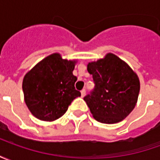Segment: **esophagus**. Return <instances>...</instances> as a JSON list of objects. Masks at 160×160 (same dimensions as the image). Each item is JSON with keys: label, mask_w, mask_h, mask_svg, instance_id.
<instances>
[{"label": "esophagus", "mask_w": 160, "mask_h": 160, "mask_svg": "<svg viewBox=\"0 0 160 160\" xmlns=\"http://www.w3.org/2000/svg\"><path fill=\"white\" fill-rule=\"evenodd\" d=\"M81 92V97H84V96L86 95V90H85V89L81 90V92Z\"/></svg>", "instance_id": "obj_1"}]
</instances>
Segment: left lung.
Here are the masks:
<instances>
[{
    "label": "left lung",
    "instance_id": "left-lung-1",
    "mask_svg": "<svg viewBox=\"0 0 160 160\" xmlns=\"http://www.w3.org/2000/svg\"><path fill=\"white\" fill-rule=\"evenodd\" d=\"M94 89L84 98L93 118L102 123H117L134 110L140 92L137 74L114 54L89 62Z\"/></svg>",
    "mask_w": 160,
    "mask_h": 160
}]
</instances>
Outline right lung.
<instances>
[{
  "label": "right lung",
  "instance_id": "obj_1",
  "mask_svg": "<svg viewBox=\"0 0 160 160\" xmlns=\"http://www.w3.org/2000/svg\"><path fill=\"white\" fill-rule=\"evenodd\" d=\"M76 61L62 59L58 53L47 56L26 73L23 80L24 97L32 114L51 122L65 114L72 101L80 97L73 74Z\"/></svg>",
  "mask_w": 160,
  "mask_h": 160
}]
</instances>
